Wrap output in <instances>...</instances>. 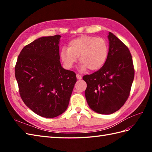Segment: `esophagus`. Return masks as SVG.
Returning <instances> with one entry per match:
<instances>
[{
	"mask_svg": "<svg viewBox=\"0 0 152 152\" xmlns=\"http://www.w3.org/2000/svg\"><path fill=\"white\" fill-rule=\"evenodd\" d=\"M76 78H77V79H78V80H80V79H82V76L80 75V74H76Z\"/></svg>",
	"mask_w": 152,
	"mask_h": 152,
	"instance_id": "34e87169",
	"label": "esophagus"
}]
</instances>
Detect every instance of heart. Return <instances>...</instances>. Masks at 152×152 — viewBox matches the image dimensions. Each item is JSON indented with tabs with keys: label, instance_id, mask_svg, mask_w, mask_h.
<instances>
[{
	"label": "heart",
	"instance_id": "1",
	"mask_svg": "<svg viewBox=\"0 0 152 152\" xmlns=\"http://www.w3.org/2000/svg\"><path fill=\"white\" fill-rule=\"evenodd\" d=\"M109 46L106 39L93 36H82L71 40L69 48L61 50L60 56L64 66L70 69L77 61L82 70H97L104 65L108 58Z\"/></svg>",
	"mask_w": 152,
	"mask_h": 152
}]
</instances>
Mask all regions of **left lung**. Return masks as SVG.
<instances>
[{
	"instance_id": "8db88e82",
	"label": "left lung",
	"mask_w": 152,
	"mask_h": 152,
	"mask_svg": "<svg viewBox=\"0 0 152 152\" xmlns=\"http://www.w3.org/2000/svg\"><path fill=\"white\" fill-rule=\"evenodd\" d=\"M108 58L101 69L83 76L87 83L85 95L93 111L110 114L124 105L130 95L134 76L128 47L110 32Z\"/></svg>"
}]
</instances>
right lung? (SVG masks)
Masks as SVG:
<instances>
[{
	"mask_svg": "<svg viewBox=\"0 0 152 152\" xmlns=\"http://www.w3.org/2000/svg\"><path fill=\"white\" fill-rule=\"evenodd\" d=\"M61 36L42 37L25 46L15 66V76L23 101L42 117H57L69 104L76 74L61 66Z\"/></svg>",
	"mask_w": 152,
	"mask_h": 152,
	"instance_id": "right-lung-1",
	"label": "right lung"
}]
</instances>
